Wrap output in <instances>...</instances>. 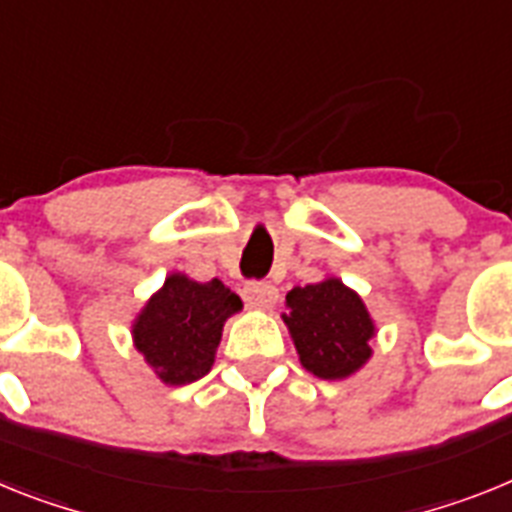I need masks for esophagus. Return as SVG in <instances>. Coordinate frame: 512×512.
<instances>
[{"instance_id":"esophagus-1","label":"esophagus","mask_w":512,"mask_h":512,"mask_svg":"<svg viewBox=\"0 0 512 512\" xmlns=\"http://www.w3.org/2000/svg\"><path fill=\"white\" fill-rule=\"evenodd\" d=\"M242 296L247 301V306H252V309H273L275 301H278V288L273 283L250 281L244 283Z\"/></svg>"}]
</instances>
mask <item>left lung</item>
<instances>
[{"mask_svg": "<svg viewBox=\"0 0 512 512\" xmlns=\"http://www.w3.org/2000/svg\"><path fill=\"white\" fill-rule=\"evenodd\" d=\"M283 322L291 330L306 371L319 379H345L371 358L373 322L358 293L337 278L293 288Z\"/></svg>", "mask_w": 512, "mask_h": 512, "instance_id": "left-lung-1", "label": "left lung"}]
</instances>
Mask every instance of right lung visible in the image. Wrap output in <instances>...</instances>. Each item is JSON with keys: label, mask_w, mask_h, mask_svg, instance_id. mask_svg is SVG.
Wrapping results in <instances>:
<instances>
[{"label": "right lung", "mask_w": 512, "mask_h": 512, "mask_svg": "<svg viewBox=\"0 0 512 512\" xmlns=\"http://www.w3.org/2000/svg\"><path fill=\"white\" fill-rule=\"evenodd\" d=\"M239 309L242 299L219 278L198 283L175 273L139 314L133 342L164 384H190L211 371L224 322Z\"/></svg>", "instance_id": "obj_1"}]
</instances>
